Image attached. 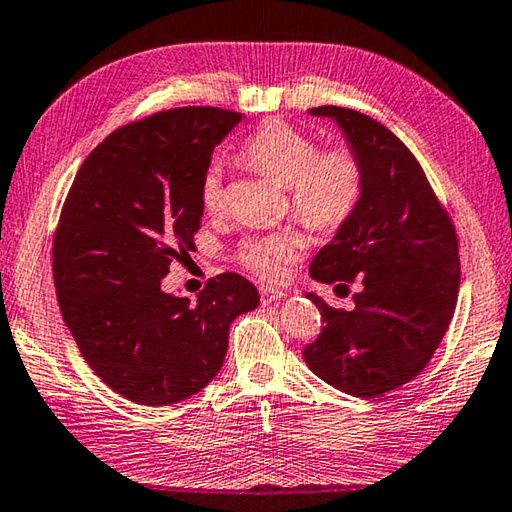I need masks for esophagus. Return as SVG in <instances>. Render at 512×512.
<instances>
[{
	"instance_id": "esophagus-1",
	"label": "esophagus",
	"mask_w": 512,
	"mask_h": 512,
	"mask_svg": "<svg viewBox=\"0 0 512 512\" xmlns=\"http://www.w3.org/2000/svg\"><path fill=\"white\" fill-rule=\"evenodd\" d=\"M259 295H262V304H264V306H268V304H275L277 299H284V297H286L284 290H279V288H268V286H262V288H259Z\"/></svg>"
}]
</instances>
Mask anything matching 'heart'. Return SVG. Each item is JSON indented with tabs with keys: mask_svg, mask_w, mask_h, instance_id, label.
Wrapping results in <instances>:
<instances>
[{
	"mask_svg": "<svg viewBox=\"0 0 512 512\" xmlns=\"http://www.w3.org/2000/svg\"><path fill=\"white\" fill-rule=\"evenodd\" d=\"M242 162L286 186L293 213L317 230L344 224L362 195V168L353 153L344 148L317 153L313 139L282 122H268L250 135L242 148ZM199 199L208 213L222 206V168H206L199 184ZM302 250L304 239L297 230H279L250 239L242 248V262L255 275L277 282Z\"/></svg>",
	"mask_w": 512,
	"mask_h": 512,
	"instance_id": "heart-1",
	"label": "heart"
}]
</instances>
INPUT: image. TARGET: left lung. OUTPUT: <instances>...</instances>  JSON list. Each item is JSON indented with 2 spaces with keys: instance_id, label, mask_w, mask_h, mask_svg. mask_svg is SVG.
Here are the masks:
<instances>
[{
  "instance_id": "8db88e82",
  "label": "left lung",
  "mask_w": 512,
  "mask_h": 512,
  "mask_svg": "<svg viewBox=\"0 0 512 512\" xmlns=\"http://www.w3.org/2000/svg\"><path fill=\"white\" fill-rule=\"evenodd\" d=\"M362 168V195L333 239L310 262L322 284H359L353 310L330 308L304 348L313 373L353 397H379L415 379L442 342L459 293L455 228L413 153L375 119L353 108L319 106Z\"/></svg>"
}]
</instances>
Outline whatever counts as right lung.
<instances>
[{
    "label": "right lung",
    "instance_id": "add662e5",
    "mask_svg": "<svg viewBox=\"0 0 512 512\" xmlns=\"http://www.w3.org/2000/svg\"><path fill=\"white\" fill-rule=\"evenodd\" d=\"M242 113L188 106L115 130L79 168L53 248L57 302L88 366L115 393L168 406L213 382L237 315L259 306L237 273L195 302L162 290L193 248L199 184Z\"/></svg>",
    "mask_w": 512,
    "mask_h": 512
}]
</instances>
